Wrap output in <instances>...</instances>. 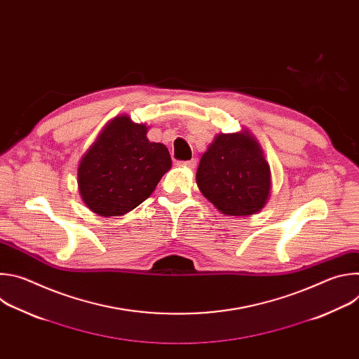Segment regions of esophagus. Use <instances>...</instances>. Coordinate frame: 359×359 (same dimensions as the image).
Instances as JSON below:
<instances>
[{
  "label": "esophagus",
  "instance_id": "34e87169",
  "mask_svg": "<svg viewBox=\"0 0 359 359\" xmlns=\"http://www.w3.org/2000/svg\"><path fill=\"white\" fill-rule=\"evenodd\" d=\"M177 165H179V166H183V168H187V169H194L196 165H197V162H196L194 159H191V161H187V162H179Z\"/></svg>",
  "mask_w": 359,
  "mask_h": 359
}]
</instances>
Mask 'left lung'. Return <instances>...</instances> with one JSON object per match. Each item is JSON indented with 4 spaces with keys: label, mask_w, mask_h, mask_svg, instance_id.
Here are the masks:
<instances>
[{
    "label": "left lung",
    "mask_w": 359,
    "mask_h": 359,
    "mask_svg": "<svg viewBox=\"0 0 359 359\" xmlns=\"http://www.w3.org/2000/svg\"><path fill=\"white\" fill-rule=\"evenodd\" d=\"M196 182L223 215L250 216L266 206L271 172L260 143L248 130L220 133L203 153Z\"/></svg>",
    "instance_id": "left-lung-1"
}]
</instances>
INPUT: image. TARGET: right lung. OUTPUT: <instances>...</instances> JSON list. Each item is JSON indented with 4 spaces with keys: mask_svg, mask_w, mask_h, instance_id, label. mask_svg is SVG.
<instances>
[{
    "mask_svg": "<svg viewBox=\"0 0 359 359\" xmlns=\"http://www.w3.org/2000/svg\"><path fill=\"white\" fill-rule=\"evenodd\" d=\"M146 133V125L121 115L85 153L78 166V189L90 212L111 217L133 210L172 168L168 147L149 142Z\"/></svg>",
    "mask_w": 359,
    "mask_h": 359,
    "instance_id": "add662e5",
    "label": "right lung"
}]
</instances>
